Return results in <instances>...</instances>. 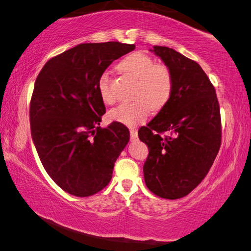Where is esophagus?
I'll return each mask as SVG.
<instances>
[{"instance_id": "esophagus-1", "label": "esophagus", "mask_w": 251, "mask_h": 251, "mask_svg": "<svg viewBox=\"0 0 251 251\" xmlns=\"http://www.w3.org/2000/svg\"><path fill=\"white\" fill-rule=\"evenodd\" d=\"M130 137L132 141H135L138 139V131L135 129H130Z\"/></svg>"}]
</instances>
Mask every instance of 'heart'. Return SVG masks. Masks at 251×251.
Instances as JSON below:
<instances>
[{"instance_id":"heart-1","label":"heart","mask_w":251,"mask_h":251,"mask_svg":"<svg viewBox=\"0 0 251 251\" xmlns=\"http://www.w3.org/2000/svg\"><path fill=\"white\" fill-rule=\"evenodd\" d=\"M119 68L137 79L132 95L134 100L120 103L110 110V120L129 126H137L146 120L151 109L159 111L170 101L173 94L174 78L168 66L156 64L150 55L135 51L123 58ZM98 90L104 103L111 104L116 101L108 72L100 75Z\"/></svg>"}]
</instances>
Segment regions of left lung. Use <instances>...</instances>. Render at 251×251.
<instances>
[{
    "label": "left lung",
    "mask_w": 251,
    "mask_h": 251,
    "mask_svg": "<svg viewBox=\"0 0 251 251\" xmlns=\"http://www.w3.org/2000/svg\"><path fill=\"white\" fill-rule=\"evenodd\" d=\"M150 50L171 69L174 88L165 107L138 132L149 148L144 181L153 194L177 200L212 168L221 148V112L215 88L196 61L169 47Z\"/></svg>",
    "instance_id": "8db88e82"
}]
</instances>
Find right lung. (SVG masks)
Masks as SVG:
<instances>
[{"label":"right lung","mask_w":251,"mask_h":251,"mask_svg":"<svg viewBox=\"0 0 251 251\" xmlns=\"http://www.w3.org/2000/svg\"><path fill=\"white\" fill-rule=\"evenodd\" d=\"M134 48L119 42L79 44L52 57L38 74L29 108L32 139L47 174L69 194L87 197L107 186L129 142L122 123L100 128L105 107L98 80Z\"/></svg>","instance_id":"obj_1"}]
</instances>
